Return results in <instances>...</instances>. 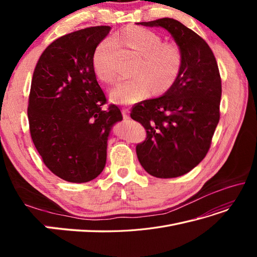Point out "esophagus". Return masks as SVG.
Wrapping results in <instances>:
<instances>
[{
	"mask_svg": "<svg viewBox=\"0 0 257 257\" xmlns=\"http://www.w3.org/2000/svg\"><path fill=\"white\" fill-rule=\"evenodd\" d=\"M122 115H123L124 119H128L130 110L127 109V108H122Z\"/></svg>",
	"mask_w": 257,
	"mask_h": 257,
	"instance_id": "34e87169",
	"label": "esophagus"
}]
</instances>
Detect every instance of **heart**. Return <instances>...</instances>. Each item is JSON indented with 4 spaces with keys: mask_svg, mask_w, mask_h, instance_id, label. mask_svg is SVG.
Instances as JSON below:
<instances>
[{
    "mask_svg": "<svg viewBox=\"0 0 257 257\" xmlns=\"http://www.w3.org/2000/svg\"><path fill=\"white\" fill-rule=\"evenodd\" d=\"M118 41L139 54L135 68L136 76L116 82L109 92L112 102L122 105L134 104L154 93L160 94L173 87L183 64V53L175 43L162 42L153 31L131 26L118 35ZM111 49L109 41L98 45L93 57V68L97 78L113 81L114 69L107 64L106 57Z\"/></svg>",
    "mask_w": 257,
    "mask_h": 257,
    "instance_id": "b5f03b06",
    "label": "heart"
}]
</instances>
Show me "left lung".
<instances>
[{"instance_id": "8db88e82", "label": "left lung", "mask_w": 257, "mask_h": 257, "mask_svg": "<svg viewBox=\"0 0 257 257\" xmlns=\"http://www.w3.org/2000/svg\"><path fill=\"white\" fill-rule=\"evenodd\" d=\"M137 25L166 29L183 53L173 87L131 109V118L147 132L145 142L136 146L142 166L153 177L176 178L197 166L211 146L220 120L219 67L204 38L178 20L162 18Z\"/></svg>"}]
</instances>
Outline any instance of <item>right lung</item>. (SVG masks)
I'll return each mask as SVG.
<instances>
[{"mask_svg":"<svg viewBox=\"0 0 257 257\" xmlns=\"http://www.w3.org/2000/svg\"><path fill=\"white\" fill-rule=\"evenodd\" d=\"M111 30L85 28L52 42L35 66L29 95L30 133L50 172L68 182L95 179L106 165L111 126L119 107L107 109L93 68L98 44Z\"/></svg>","mask_w":257,"mask_h":257,"instance_id":"right-lung-1","label":"right lung"}]
</instances>
